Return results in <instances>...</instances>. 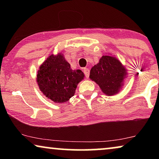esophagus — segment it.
<instances>
[{"label": "esophagus", "instance_id": "obj_1", "mask_svg": "<svg viewBox=\"0 0 159 159\" xmlns=\"http://www.w3.org/2000/svg\"><path fill=\"white\" fill-rule=\"evenodd\" d=\"M84 73L85 75V77L88 78L89 77V75H90V70L88 68H84Z\"/></svg>", "mask_w": 159, "mask_h": 159}]
</instances>
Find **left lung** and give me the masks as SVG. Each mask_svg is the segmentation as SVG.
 <instances>
[{"label": "left lung", "instance_id": "1", "mask_svg": "<svg viewBox=\"0 0 159 159\" xmlns=\"http://www.w3.org/2000/svg\"><path fill=\"white\" fill-rule=\"evenodd\" d=\"M127 75V69L120 61L115 56L106 53L92 67L90 79L98 84L104 94L111 96L119 93Z\"/></svg>", "mask_w": 159, "mask_h": 159}]
</instances>
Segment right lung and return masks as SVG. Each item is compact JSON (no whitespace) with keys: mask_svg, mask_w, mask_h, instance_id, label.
I'll return each mask as SVG.
<instances>
[{"mask_svg":"<svg viewBox=\"0 0 159 159\" xmlns=\"http://www.w3.org/2000/svg\"><path fill=\"white\" fill-rule=\"evenodd\" d=\"M84 75L80 69H71L64 54H52L40 66L37 83L41 92L54 103L68 101L75 93Z\"/></svg>","mask_w":159,"mask_h":159,"instance_id":"1","label":"right lung"}]
</instances>
